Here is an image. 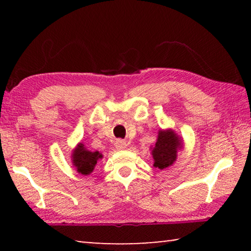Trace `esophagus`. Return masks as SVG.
<instances>
[{
    "label": "esophagus",
    "instance_id": "obj_1",
    "mask_svg": "<svg viewBox=\"0 0 251 251\" xmlns=\"http://www.w3.org/2000/svg\"><path fill=\"white\" fill-rule=\"evenodd\" d=\"M126 145H127L126 142L121 141V139H118V141H116V143H115V146L117 150H123V148L126 147Z\"/></svg>",
    "mask_w": 251,
    "mask_h": 251
}]
</instances>
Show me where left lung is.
Instances as JSON below:
<instances>
[{
    "instance_id": "left-lung-1",
    "label": "left lung",
    "mask_w": 251,
    "mask_h": 251,
    "mask_svg": "<svg viewBox=\"0 0 251 251\" xmlns=\"http://www.w3.org/2000/svg\"><path fill=\"white\" fill-rule=\"evenodd\" d=\"M181 147L178 136L172 130H160L158 138L152 148L154 166L164 169L174 163L177 157V148Z\"/></svg>"
}]
</instances>
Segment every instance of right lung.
<instances>
[{"mask_svg":"<svg viewBox=\"0 0 251 251\" xmlns=\"http://www.w3.org/2000/svg\"><path fill=\"white\" fill-rule=\"evenodd\" d=\"M101 157L103 156L99 151H87L83 144H79L74 151L73 164L79 174L86 176L93 172L95 165L97 164V159L101 158Z\"/></svg>","mask_w":251,"mask_h":251,"instance_id":"right-lung-1","label":"right lung"}]
</instances>
